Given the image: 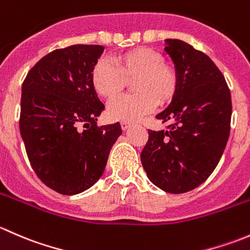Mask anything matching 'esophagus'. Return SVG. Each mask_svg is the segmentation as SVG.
<instances>
[{"mask_svg": "<svg viewBox=\"0 0 250 250\" xmlns=\"http://www.w3.org/2000/svg\"><path fill=\"white\" fill-rule=\"evenodd\" d=\"M130 125H130L129 122H121V127H122V129H123V130L129 129Z\"/></svg>", "mask_w": 250, "mask_h": 250, "instance_id": "obj_1", "label": "esophagus"}]
</instances>
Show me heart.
I'll return each instance as SVG.
<instances>
[{"label": "heart", "mask_w": 250, "mask_h": 250, "mask_svg": "<svg viewBox=\"0 0 250 250\" xmlns=\"http://www.w3.org/2000/svg\"><path fill=\"white\" fill-rule=\"evenodd\" d=\"M115 65L100 59L94 65L90 81L102 97L115 98L127 82L133 83L134 95H121L109 105L111 118L135 122L152 112L157 104L172 102L178 89V75L173 66L166 64L158 50L138 47L113 58Z\"/></svg>", "instance_id": "1"}]
</instances>
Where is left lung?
<instances>
[{
  "label": "left lung",
  "instance_id": "8db88e82",
  "mask_svg": "<svg viewBox=\"0 0 250 250\" xmlns=\"http://www.w3.org/2000/svg\"><path fill=\"white\" fill-rule=\"evenodd\" d=\"M178 89L156 118L167 129L148 130L141 163L151 183L169 193L193 190L218 166L230 135L231 94L208 55L180 40H166Z\"/></svg>",
  "mask_w": 250,
  "mask_h": 250
}]
</instances>
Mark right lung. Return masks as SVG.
I'll use <instances>...</instances> for the list:
<instances>
[{"mask_svg": "<svg viewBox=\"0 0 250 250\" xmlns=\"http://www.w3.org/2000/svg\"><path fill=\"white\" fill-rule=\"evenodd\" d=\"M103 52L98 44L55 49L22 83L19 128L27 157L42 183L62 195L94 185L122 134L118 122L97 125L105 106L90 75Z\"/></svg>", "mask_w": 250, "mask_h": 250, "instance_id": "add662e5", "label": "right lung"}]
</instances>
